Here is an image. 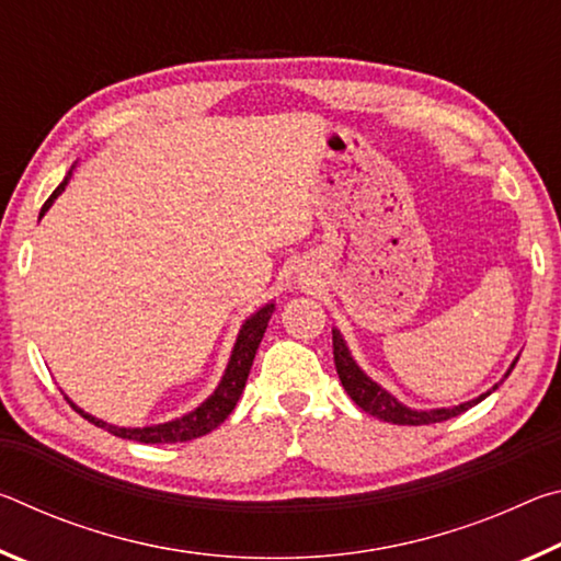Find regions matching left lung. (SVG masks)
<instances>
[{"mask_svg": "<svg viewBox=\"0 0 561 561\" xmlns=\"http://www.w3.org/2000/svg\"><path fill=\"white\" fill-rule=\"evenodd\" d=\"M334 364H336V374L341 378V386L346 388V393L351 396V401H354L360 411H366L368 415H376L381 417L386 423H396V425H431V423H443V421H450V417L460 415L472 408L474 403H480L482 398H488L492 391L482 393L480 398H474V401H468L462 405H455V408H435V411H411V408H405L403 403H398L396 398L386 391V388L378 386L376 381H371L360 368L356 366V360L351 358L348 348L344 344V339H341L339 331L334 329ZM517 360H512L510 371L515 368ZM507 371V376H510Z\"/></svg>", "mask_w": 561, "mask_h": 561, "instance_id": "obj_1", "label": "left lung"}]
</instances>
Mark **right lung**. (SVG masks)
<instances>
[{
	"mask_svg": "<svg viewBox=\"0 0 561 561\" xmlns=\"http://www.w3.org/2000/svg\"><path fill=\"white\" fill-rule=\"evenodd\" d=\"M66 183H69V178H66L64 183L54 190L49 201L44 203L39 217H44V213L49 210L51 203L56 201V197H59V193H61ZM272 311H274V304H267V307H262L257 314L244 321L242 329H240V336H237V344L232 348L230 364H227V371L222 376L220 386H217L215 393L207 398L203 405H197L193 413H187L183 417H175V421H170V423L150 425V428H118V425H108V423L99 421V417L83 413L81 408H76L71 401L69 403L73 405V411L81 413L89 423L99 425V428L108 431L111 435H118V438H126V440H138V443H185V440L201 438V435L215 431L217 425H220L225 417L234 411V405H237V401H240V396L244 391L247 376H250L254 354H257L260 341L264 336V331H267V324H270V319H272Z\"/></svg>",
	"mask_w": 561,
	"mask_h": 561,
	"instance_id": "right-lung-1",
	"label": "right lung"
}]
</instances>
